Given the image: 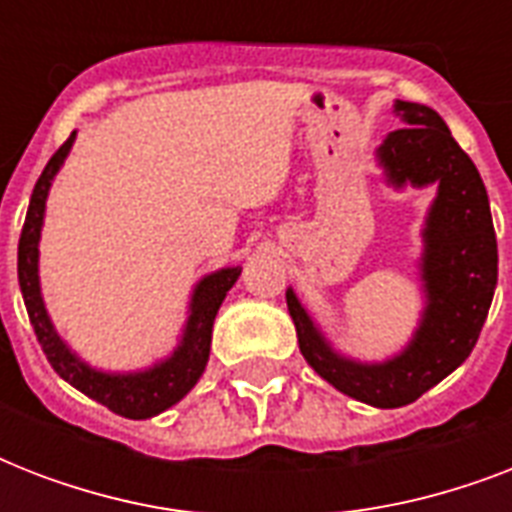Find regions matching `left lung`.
I'll return each instance as SVG.
<instances>
[{
    "instance_id": "1",
    "label": "left lung",
    "mask_w": 512,
    "mask_h": 512,
    "mask_svg": "<svg viewBox=\"0 0 512 512\" xmlns=\"http://www.w3.org/2000/svg\"><path fill=\"white\" fill-rule=\"evenodd\" d=\"M393 108L406 127L390 132L377 148L388 183L396 188L438 183L422 231L425 311L420 327L398 356L361 364L329 345L295 292L287 289V308L305 361L340 393L380 409L412 404L470 356L497 287V236L476 164L433 108L406 100H396Z\"/></svg>"
}]
</instances>
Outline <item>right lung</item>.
<instances>
[{
  "mask_svg": "<svg viewBox=\"0 0 512 512\" xmlns=\"http://www.w3.org/2000/svg\"><path fill=\"white\" fill-rule=\"evenodd\" d=\"M76 132L71 138L52 154L44 172L39 175L28 201L26 223L20 231L18 241V281L20 292H23V303H26L28 319L36 332V340L42 345L44 356L52 364V369L76 390H82L84 396L92 401L108 406L114 414L130 417V420H148L154 414L170 409L177 404L188 390L199 382L201 372L209 361V345H212V324L215 316L223 305L228 289L236 284L241 268H220V271L209 273L196 284L191 297V316L185 321L183 337L180 345L175 348L170 358H164L162 364H154L146 372H127V374H111L92 369L84 364L82 358L76 356L74 350L68 348L66 342L52 327L47 308L42 300V287H39V236H42L44 223V204H47V193H50L52 177L66 162L68 151L74 146Z\"/></svg>",
  "mask_w": 512,
  "mask_h": 512,
  "instance_id": "1",
  "label": "right lung"
}]
</instances>
